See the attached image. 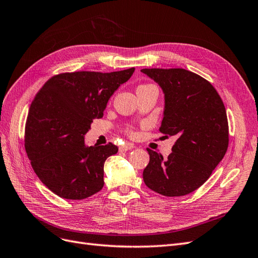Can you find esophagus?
Listing matches in <instances>:
<instances>
[{
  "instance_id": "34e87169",
  "label": "esophagus",
  "mask_w": 258,
  "mask_h": 258,
  "mask_svg": "<svg viewBox=\"0 0 258 258\" xmlns=\"http://www.w3.org/2000/svg\"><path fill=\"white\" fill-rule=\"evenodd\" d=\"M135 146L134 145H131V144H126V145H123V146H120L119 147V152H127V151H130V150H132V148H134Z\"/></svg>"
}]
</instances>
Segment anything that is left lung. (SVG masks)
<instances>
[{
  "label": "left lung",
  "mask_w": 258,
  "mask_h": 258,
  "mask_svg": "<svg viewBox=\"0 0 258 258\" xmlns=\"http://www.w3.org/2000/svg\"><path fill=\"white\" fill-rule=\"evenodd\" d=\"M165 95L159 131L176 137L167 159L147 148L145 185L167 197L190 194L204 184L227 152V114L215 88L184 69H143Z\"/></svg>",
  "instance_id": "1"
}]
</instances>
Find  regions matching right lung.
<instances>
[{"mask_svg":"<svg viewBox=\"0 0 258 258\" xmlns=\"http://www.w3.org/2000/svg\"><path fill=\"white\" fill-rule=\"evenodd\" d=\"M134 72L135 68L62 73L37 92L26 122V152L38 178L57 196L82 200L102 189L104 162L118 147L112 143L87 146L85 136Z\"/></svg>","mask_w":258,"mask_h":258,"instance_id":"right-lung-1","label":"right lung"}]
</instances>
